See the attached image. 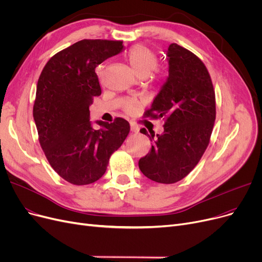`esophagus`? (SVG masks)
Returning a JSON list of instances; mask_svg holds the SVG:
<instances>
[{"label":"esophagus","mask_w":262,"mask_h":262,"mask_svg":"<svg viewBox=\"0 0 262 262\" xmlns=\"http://www.w3.org/2000/svg\"><path fill=\"white\" fill-rule=\"evenodd\" d=\"M130 130H132L133 133H138V132H139V127H138V126H137L136 124L130 123Z\"/></svg>","instance_id":"34e87169"}]
</instances>
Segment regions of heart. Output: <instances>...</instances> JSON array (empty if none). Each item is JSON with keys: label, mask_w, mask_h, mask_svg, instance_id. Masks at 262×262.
Segmentation results:
<instances>
[{"label": "heart", "mask_w": 262, "mask_h": 262, "mask_svg": "<svg viewBox=\"0 0 262 262\" xmlns=\"http://www.w3.org/2000/svg\"><path fill=\"white\" fill-rule=\"evenodd\" d=\"M128 61L133 70L140 77H147L158 66V57L152 50L144 45L133 47L128 53ZM138 105L137 101H130L126 105V110L133 111Z\"/></svg>", "instance_id": "b5f03b06"}]
</instances>
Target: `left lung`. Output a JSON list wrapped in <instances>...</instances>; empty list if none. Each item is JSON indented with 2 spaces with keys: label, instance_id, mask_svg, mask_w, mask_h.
<instances>
[{
  "label": "left lung",
  "instance_id": "left-lung-1",
  "mask_svg": "<svg viewBox=\"0 0 262 262\" xmlns=\"http://www.w3.org/2000/svg\"><path fill=\"white\" fill-rule=\"evenodd\" d=\"M166 58L168 76L144 116L165 118L159 135L140 133L153 141L139 160L144 176L160 183H175L196 166L204 154L216 119V99L210 75L199 57L176 43Z\"/></svg>",
  "mask_w": 262,
  "mask_h": 262
}]
</instances>
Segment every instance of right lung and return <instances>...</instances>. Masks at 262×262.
Masks as SVG:
<instances>
[{"instance_id":"1","label":"right lung","mask_w":262,"mask_h":262,"mask_svg":"<svg viewBox=\"0 0 262 262\" xmlns=\"http://www.w3.org/2000/svg\"><path fill=\"white\" fill-rule=\"evenodd\" d=\"M124 50L122 41L82 40L54 55L38 77L33 119L38 141L51 166L76 186L105 172L111 154L129 133V123L90 121V105L101 94L96 68Z\"/></svg>"}]
</instances>
